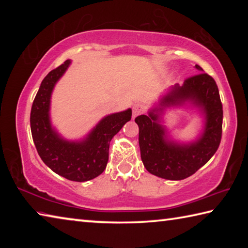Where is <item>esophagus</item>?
Masks as SVG:
<instances>
[{
  "label": "esophagus",
  "mask_w": 248,
  "mask_h": 248,
  "mask_svg": "<svg viewBox=\"0 0 248 248\" xmlns=\"http://www.w3.org/2000/svg\"><path fill=\"white\" fill-rule=\"evenodd\" d=\"M144 111H145V107L142 104L138 103V104H134L133 105V108H132L133 117H137V116H139L141 114H143Z\"/></svg>",
  "instance_id": "34e87169"
}]
</instances>
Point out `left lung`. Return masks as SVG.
Wrapping results in <instances>:
<instances>
[{
  "mask_svg": "<svg viewBox=\"0 0 248 248\" xmlns=\"http://www.w3.org/2000/svg\"><path fill=\"white\" fill-rule=\"evenodd\" d=\"M196 69L202 71L196 64ZM190 101L206 116L204 133L188 145H179L167 139L166 130L159 124V111L165 107ZM223 109L219 89L209 74L200 72L185 79L183 86L176 84L161 99L159 106L149 115L138 116L141 159L149 173L170 180H182L195 174L219 148L222 137Z\"/></svg>",
  "mask_w": 248,
  "mask_h": 248,
  "instance_id": "1",
  "label": "left lung"
}]
</instances>
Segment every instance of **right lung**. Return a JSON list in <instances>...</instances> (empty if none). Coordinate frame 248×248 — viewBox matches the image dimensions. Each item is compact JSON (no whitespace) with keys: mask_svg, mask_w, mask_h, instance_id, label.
I'll list each match as a JSON object with an SVG mask.
<instances>
[{"mask_svg":"<svg viewBox=\"0 0 248 248\" xmlns=\"http://www.w3.org/2000/svg\"><path fill=\"white\" fill-rule=\"evenodd\" d=\"M70 63L66 60L43 79L31 106V129L37 152L50 170L69 180L86 182L97 177L106 169L109 142L131 119L132 111L127 109L106 116L82 141L62 139L50 124V97Z\"/></svg>","mask_w":248,"mask_h":248,"instance_id":"obj_1","label":"right lung"}]
</instances>
